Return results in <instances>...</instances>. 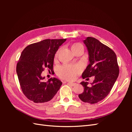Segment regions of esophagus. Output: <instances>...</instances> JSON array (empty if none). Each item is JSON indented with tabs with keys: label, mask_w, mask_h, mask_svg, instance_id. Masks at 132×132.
<instances>
[{
	"label": "esophagus",
	"mask_w": 132,
	"mask_h": 132,
	"mask_svg": "<svg viewBox=\"0 0 132 132\" xmlns=\"http://www.w3.org/2000/svg\"><path fill=\"white\" fill-rule=\"evenodd\" d=\"M68 85H69L70 86H74L75 85V83H71V82H68Z\"/></svg>",
	"instance_id": "34e87169"
}]
</instances>
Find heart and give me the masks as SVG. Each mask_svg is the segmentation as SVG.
Here are the masks:
<instances>
[{"instance_id":"obj_1","label":"heart","mask_w":132,"mask_h":132,"mask_svg":"<svg viewBox=\"0 0 132 132\" xmlns=\"http://www.w3.org/2000/svg\"><path fill=\"white\" fill-rule=\"evenodd\" d=\"M71 49L74 53L79 49H83V46L79 43L72 44ZM60 50H58L55 54V57H57ZM81 69L79 66L65 65L62 66L57 70V75L62 79L66 80H72L75 76L80 71Z\"/></svg>"}]
</instances>
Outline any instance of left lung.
Segmentation results:
<instances>
[{
	"label": "left lung",
	"mask_w": 132,
	"mask_h": 132,
	"mask_svg": "<svg viewBox=\"0 0 132 132\" xmlns=\"http://www.w3.org/2000/svg\"><path fill=\"white\" fill-rule=\"evenodd\" d=\"M88 52L89 63L82 73L83 79L94 77L88 87L87 82H82L83 93L78 95L83 102L97 103L107 96L119 74L117 57L112 50L97 39L88 37L83 40Z\"/></svg>",
	"instance_id": "obj_1"
}]
</instances>
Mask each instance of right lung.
<instances>
[{"label": "right lung", "mask_w": 132, "mask_h": 132, "mask_svg": "<svg viewBox=\"0 0 132 132\" xmlns=\"http://www.w3.org/2000/svg\"><path fill=\"white\" fill-rule=\"evenodd\" d=\"M66 39H46L27 46L22 52L17 63L16 72L23 94L36 103L52 100L62 85L57 78L44 82L41 76L45 68L53 70L56 52Z\"/></svg>", "instance_id": "1"}]
</instances>
